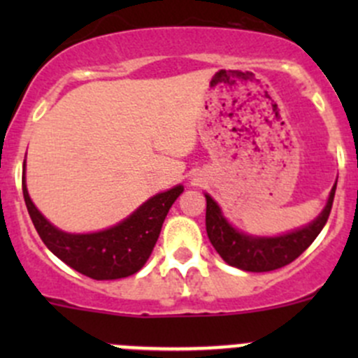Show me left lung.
<instances>
[{"mask_svg": "<svg viewBox=\"0 0 358 358\" xmlns=\"http://www.w3.org/2000/svg\"><path fill=\"white\" fill-rule=\"evenodd\" d=\"M334 192L336 185L331 190L326 208L312 223L277 237L248 236L236 230L222 215L220 206L206 194V232L223 262L236 268L246 272H270L282 268L294 262L324 229L333 208Z\"/></svg>", "mask_w": 358, "mask_h": 358, "instance_id": "8db88e82", "label": "left lung"}]
</instances>
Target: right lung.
Returning a JSON list of instances; mask_svg holds the SVG:
<instances>
[{"mask_svg": "<svg viewBox=\"0 0 358 358\" xmlns=\"http://www.w3.org/2000/svg\"><path fill=\"white\" fill-rule=\"evenodd\" d=\"M22 192L34 229L57 258L90 279L114 280L133 275L145 265L166 215L183 187L176 185L150 197L121 223L93 234L62 232L38 211L25 187V162Z\"/></svg>", "mask_w": 358, "mask_h": 358, "instance_id": "1", "label": "right lung"}]
</instances>
